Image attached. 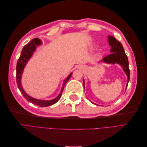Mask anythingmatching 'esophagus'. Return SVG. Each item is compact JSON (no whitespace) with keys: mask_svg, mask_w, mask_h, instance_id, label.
I'll return each instance as SVG.
<instances>
[{"mask_svg":"<svg viewBox=\"0 0 147 147\" xmlns=\"http://www.w3.org/2000/svg\"><path fill=\"white\" fill-rule=\"evenodd\" d=\"M80 68H82V69H83V66H80Z\"/></svg>","mask_w":147,"mask_h":147,"instance_id":"34e87169","label":"esophagus"}]
</instances>
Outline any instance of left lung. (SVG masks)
Wrapping results in <instances>:
<instances>
[{
  "instance_id": "1",
  "label": "left lung",
  "mask_w": 147,
  "mask_h": 147,
  "mask_svg": "<svg viewBox=\"0 0 147 147\" xmlns=\"http://www.w3.org/2000/svg\"><path fill=\"white\" fill-rule=\"evenodd\" d=\"M108 42L109 45L111 47L110 53L109 55L104 57L103 59L99 61L98 63H105L108 64H118L121 65L124 73L126 74L127 77V82L126 86V90L127 87V84L130 78V71L129 69V62L128 58L126 55L124 50L122 46V44L118 42L114 37L109 35ZM83 86L84 87V80L83 79ZM94 104V103H93ZM96 105V104H94Z\"/></svg>"
}]
</instances>
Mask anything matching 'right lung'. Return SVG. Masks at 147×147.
<instances>
[{"label":"right lung","mask_w":147,"mask_h":147,"mask_svg":"<svg viewBox=\"0 0 147 147\" xmlns=\"http://www.w3.org/2000/svg\"><path fill=\"white\" fill-rule=\"evenodd\" d=\"M42 43V40H40L38 38H35L23 47V50H22V51L21 53L20 58L18 59V61L17 62L16 77V82H17L18 87L21 93L23 94V96L24 97V98L26 100L31 102V103L40 107H48V106H50L51 105L55 104L59 100V99L61 97L62 93L63 92L65 84L70 79L71 75L72 74V72H71L68 75V77L64 80L63 83V86H62L61 92H59L58 96L56 97L54 99H51V100L37 99L34 98V97H31L29 94H28L24 90L23 86H22V84H21L22 75H23V70L25 68L26 64H27V63H28V61L30 59V57L32 56L34 52L35 51V50H36L37 47L41 45Z\"/></svg>","instance_id":"1"}]
</instances>
